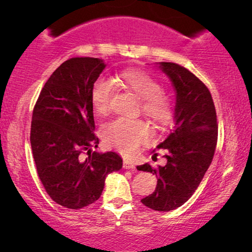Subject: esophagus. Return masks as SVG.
<instances>
[{
  "label": "esophagus",
  "instance_id": "1",
  "mask_svg": "<svg viewBox=\"0 0 252 252\" xmlns=\"http://www.w3.org/2000/svg\"><path fill=\"white\" fill-rule=\"evenodd\" d=\"M123 167L126 168V170H133V168H135V165H134L132 161L129 160H124V164H123Z\"/></svg>",
  "mask_w": 252,
  "mask_h": 252
}]
</instances>
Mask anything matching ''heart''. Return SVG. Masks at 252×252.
Segmentation results:
<instances>
[{
    "label": "heart",
    "mask_w": 252,
    "mask_h": 252,
    "mask_svg": "<svg viewBox=\"0 0 252 252\" xmlns=\"http://www.w3.org/2000/svg\"><path fill=\"white\" fill-rule=\"evenodd\" d=\"M118 84L132 92L141 99V109L151 120L165 124L171 118L172 102L161 93V86L146 71L130 68L120 72ZM115 92L113 84L108 79L98 78L92 87L91 101L96 112L105 113ZM149 125L141 119L117 118L103 127L102 136L105 143L125 154H132L148 139Z\"/></svg>",
    "instance_id": "b5f03b06"
}]
</instances>
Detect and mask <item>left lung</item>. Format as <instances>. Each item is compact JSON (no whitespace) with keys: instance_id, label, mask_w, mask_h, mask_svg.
I'll return each mask as SVG.
<instances>
[{"instance_id":"1","label":"left lung","mask_w":252,"mask_h":252,"mask_svg":"<svg viewBox=\"0 0 252 252\" xmlns=\"http://www.w3.org/2000/svg\"><path fill=\"white\" fill-rule=\"evenodd\" d=\"M159 67L175 91L174 126L157 146L167 161L157 168L148 163L136 168L157 177L155 191L141 202L156 211H171L185 204L201 184L215 155L218 124L211 93L196 75L175 63L160 62Z\"/></svg>"}]
</instances>
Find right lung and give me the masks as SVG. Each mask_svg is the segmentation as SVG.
Instances as JSON below:
<instances>
[{
    "mask_svg": "<svg viewBox=\"0 0 252 252\" xmlns=\"http://www.w3.org/2000/svg\"><path fill=\"white\" fill-rule=\"evenodd\" d=\"M105 66L99 58L65 61L44 84L33 110L30 140L37 175L50 198L67 209L97 201L106 175L123 167L118 154L92 150L98 137L91 93Z\"/></svg>",
    "mask_w": 252,
    "mask_h": 252,
    "instance_id": "right-lung-1",
    "label": "right lung"
}]
</instances>
